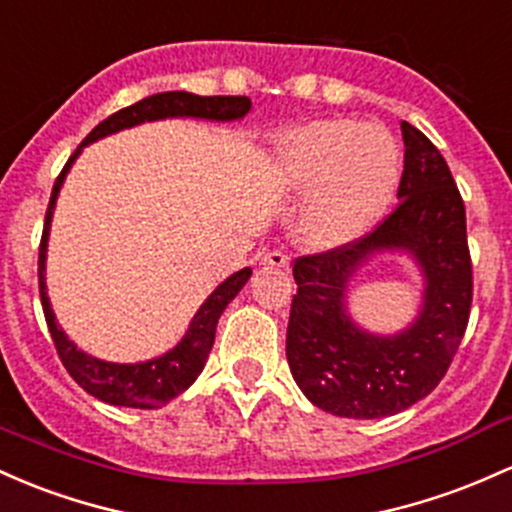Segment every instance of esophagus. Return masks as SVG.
Segmentation results:
<instances>
[{"mask_svg":"<svg viewBox=\"0 0 512 512\" xmlns=\"http://www.w3.org/2000/svg\"><path fill=\"white\" fill-rule=\"evenodd\" d=\"M260 265H262V267H277V269H284V272H289L291 257L284 255V252L274 250V252H267V255L262 257Z\"/></svg>","mask_w":512,"mask_h":512,"instance_id":"obj_1","label":"esophagus"}]
</instances>
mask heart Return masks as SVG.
<instances>
[{"label": "heart", "mask_w": 512, "mask_h": 512, "mask_svg": "<svg viewBox=\"0 0 512 512\" xmlns=\"http://www.w3.org/2000/svg\"><path fill=\"white\" fill-rule=\"evenodd\" d=\"M274 174L284 192H314L301 235L311 247L333 250L367 233L389 206L401 150L381 123L320 119L279 140Z\"/></svg>", "instance_id": "heart-1"}]
</instances>
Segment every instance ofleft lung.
<instances>
[{
    "label": "left lung",
    "mask_w": 512,
    "mask_h": 512,
    "mask_svg": "<svg viewBox=\"0 0 512 512\" xmlns=\"http://www.w3.org/2000/svg\"><path fill=\"white\" fill-rule=\"evenodd\" d=\"M401 133L396 209L359 240L294 262L299 289L286 359L303 396L340 418H384L428 396L469 323L474 282L462 194L440 150L411 123ZM376 251H408L426 279L419 316L396 336L369 334L346 313V282Z\"/></svg>",
    "instance_id": "8db88e82"
}]
</instances>
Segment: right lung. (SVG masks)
<instances>
[{"mask_svg": "<svg viewBox=\"0 0 512 512\" xmlns=\"http://www.w3.org/2000/svg\"><path fill=\"white\" fill-rule=\"evenodd\" d=\"M252 101L247 97H199L192 92H162L153 94L136 101V104L126 106V109L116 111L109 119H104L82 140L80 148L72 153L67 165L55 179L53 194H50V204L46 211V226H43L41 247H38V289H41L43 313H46V323L50 330V338L55 342L60 362L65 364L67 374L82 386L84 391L92 393L99 401L109 403V406H126V408H160L184 393L194 384L196 376L204 369L206 359L216 340V325L221 313L226 311L230 301L238 296L247 279H250L252 269L245 267L240 272L230 274L223 284L216 286V291L201 303L196 316L189 323L187 335L172 347L165 355L148 359V362L138 364H116L104 362L87 352L77 350V345L65 335L55 320L53 308L46 291V252H48V235L50 221H53L55 201H58L60 187L65 182V174L70 172L72 162L82 153L84 145L94 143V140L119 133L123 128L140 126L145 121H162V119H206V121H238L250 111Z\"/></svg>", "mask_w": 512, "mask_h": 512, "instance_id": "1", "label": "right lung"}]
</instances>
